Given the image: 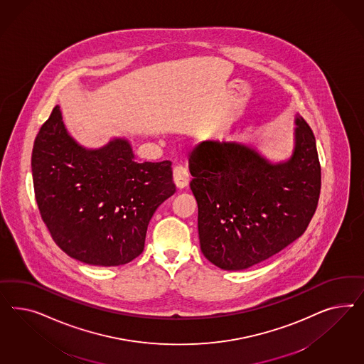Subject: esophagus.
I'll list each match as a JSON object with an SVG mask.
<instances>
[{
  "instance_id": "34e87169",
  "label": "esophagus",
  "mask_w": 364,
  "mask_h": 364,
  "mask_svg": "<svg viewBox=\"0 0 364 364\" xmlns=\"http://www.w3.org/2000/svg\"><path fill=\"white\" fill-rule=\"evenodd\" d=\"M173 181H175L176 187L180 188V189L187 187L188 183H189V175H188V171L184 166H175V169H173Z\"/></svg>"
}]
</instances>
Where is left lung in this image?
<instances>
[{
    "label": "left lung",
    "mask_w": 364,
    "mask_h": 364,
    "mask_svg": "<svg viewBox=\"0 0 364 364\" xmlns=\"http://www.w3.org/2000/svg\"><path fill=\"white\" fill-rule=\"evenodd\" d=\"M292 149L271 160L255 144L207 140L189 154L203 255L225 271L259 264L309 227L320 195L316 140L296 113Z\"/></svg>",
    "instance_id": "8db88e82"
}]
</instances>
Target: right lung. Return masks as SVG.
I'll return each mask as SVG.
<instances>
[{
    "mask_svg": "<svg viewBox=\"0 0 364 364\" xmlns=\"http://www.w3.org/2000/svg\"><path fill=\"white\" fill-rule=\"evenodd\" d=\"M172 163H137L127 137L87 148L68 132L58 105L34 140L37 205L55 244L89 265L132 262L148 224L176 187Z\"/></svg>",
    "mask_w": 364,
    "mask_h": 364,
    "instance_id": "add662e5",
    "label": "right lung"
}]
</instances>
